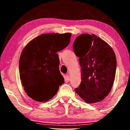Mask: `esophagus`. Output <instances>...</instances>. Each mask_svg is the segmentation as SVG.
I'll use <instances>...</instances> for the list:
<instances>
[{
	"instance_id": "esophagus-1",
	"label": "esophagus",
	"mask_w": 130,
	"mask_h": 130,
	"mask_svg": "<svg viewBox=\"0 0 130 130\" xmlns=\"http://www.w3.org/2000/svg\"><path fill=\"white\" fill-rule=\"evenodd\" d=\"M65 81H67V82H68V81H70V77H69V75H67L65 77Z\"/></svg>"
}]
</instances>
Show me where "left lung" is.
I'll return each mask as SVG.
<instances>
[{
    "mask_svg": "<svg viewBox=\"0 0 130 130\" xmlns=\"http://www.w3.org/2000/svg\"><path fill=\"white\" fill-rule=\"evenodd\" d=\"M73 50L81 68V82L76 93L89 104L100 102L115 80L116 58L112 48L96 35L83 34L76 38Z\"/></svg>",
    "mask_w": 130,
    "mask_h": 130,
    "instance_id": "1",
    "label": "left lung"
}]
</instances>
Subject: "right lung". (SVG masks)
<instances>
[{
  "instance_id": "obj_1",
  "label": "right lung",
  "mask_w": 130,
  "mask_h": 130,
  "mask_svg": "<svg viewBox=\"0 0 130 130\" xmlns=\"http://www.w3.org/2000/svg\"><path fill=\"white\" fill-rule=\"evenodd\" d=\"M72 34H43L29 42L19 58L20 79L27 95L45 102L55 96L64 83L57 52L69 45Z\"/></svg>"
}]
</instances>
